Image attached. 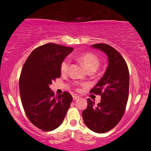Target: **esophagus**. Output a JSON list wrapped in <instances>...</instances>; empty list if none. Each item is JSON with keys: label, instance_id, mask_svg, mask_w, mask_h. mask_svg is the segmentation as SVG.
<instances>
[{"label": "esophagus", "instance_id": "34e87169", "mask_svg": "<svg viewBox=\"0 0 151 151\" xmlns=\"http://www.w3.org/2000/svg\"><path fill=\"white\" fill-rule=\"evenodd\" d=\"M79 99H80V97L79 96H73V99L74 100Z\"/></svg>", "mask_w": 151, "mask_h": 151}]
</instances>
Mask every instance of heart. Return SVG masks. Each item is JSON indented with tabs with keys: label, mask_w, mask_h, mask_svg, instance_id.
I'll return each instance as SVG.
<instances>
[{
	"label": "heart",
	"mask_w": 151,
	"mask_h": 151,
	"mask_svg": "<svg viewBox=\"0 0 151 151\" xmlns=\"http://www.w3.org/2000/svg\"><path fill=\"white\" fill-rule=\"evenodd\" d=\"M78 60L85 66L88 71H95L100 65L99 58L93 53H85L78 57ZM69 66V60L68 58L64 59L60 64V71L65 74L68 71Z\"/></svg>",
	"instance_id": "heart-1"
}]
</instances>
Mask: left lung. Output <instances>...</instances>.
Instances as JSON below:
<instances>
[{
    "instance_id": "left-lung-1",
    "label": "left lung",
    "mask_w": 151,
    "mask_h": 151,
    "mask_svg": "<svg viewBox=\"0 0 151 151\" xmlns=\"http://www.w3.org/2000/svg\"><path fill=\"white\" fill-rule=\"evenodd\" d=\"M91 47L106 55L108 66L103 77L90 91L101 96V101L96 106L88 99V106L82 115L88 129L103 134L113 129L124 114L129 97V72L124 58L113 47L106 44Z\"/></svg>"
}]
</instances>
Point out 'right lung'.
<instances>
[{"mask_svg": "<svg viewBox=\"0 0 151 151\" xmlns=\"http://www.w3.org/2000/svg\"><path fill=\"white\" fill-rule=\"evenodd\" d=\"M73 50L46 44L35 49L22 67L19 86L24 110L29 121L45 132L63 123L73 100L68 92L55 96L50 88L52 82L60 77V64Z\"/></svg>", "mask_w": 151, "mask_h": 151, "instance_id": "add662e5", "label": "right lung"}]
</instances>
